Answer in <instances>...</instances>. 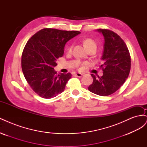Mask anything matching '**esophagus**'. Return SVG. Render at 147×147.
I'll return each mask as SVG.
<instances>
[{"label":"esophagus","mask_w":147,"mask_h":147,"mask_svg":"<svg viewBox=\"0 0 147 147\" xmlns=\"http://www.w3.org/2000/svg\"><path fill=\"white\" fill-rule=\"evenodd\" d=\"M74 75H75V76H76V77H82V75H83V74L75 72V73L74 74Z\"/></svg>","instance_id":"obj_1"}]
</instances>
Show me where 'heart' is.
<instances>
[{
  "label": "heart",
  "instance_id": "heart-1",
  "mask_svg": "<svg viewBox=\"0 0 147 147\" xmlns=\"http://www.w3.org/2000/svg\"><path fill=\"white\" fill-rule=\"evenodd\" d=\"M84 44L85 45V46L90 50V49L92 48H97V43L96 42L91 38H86V40H84ZM72 46H71L68 49V51L69 52H72Z\"/></svg>",
  "mask_w": 147,
  "mask_h": 147
}]
</instances>
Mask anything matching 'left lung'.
<instances>
[{
  "mask_svg": "<svg viewBox=\"0 0 147 147\" xmlns=\"http://www.w3.org/2000/svg\"><path fill=\"white\" fill-rule=\"evenodd\" d=\"M97 32L104 38V51L101 57L103 63L102 77L91 75L93 82L88 90L96 94L107 96L116 92L127 78L131 70V56L123 40L112 30L99 29Z\"/></svg>",
  "mask_w": 147,
  "mask_h": 147,
  "instance_id": "1",
  "label": "left lung"
}]
</instances>
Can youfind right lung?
I'll return each instance as SVG.
<instances>
[{
    "label": "right lung",
    "mask_w": 147,
    "mask_h": 147,
    "mask_svg": "<svg viewBox=\"0 0 147 147\" xmlns=\"http://www.w3.org/2000/svg\"><path fill=\"white\" fill-rule=\"evenodd\" d=\"M81 32L45 28L28 41L21 58L24 76L30 88L44 99H51L64 91L70 73L57 75L56 61L64 53L65 43Z\"/></svg>",
    "instance_id": "1"
}]
</instances>
